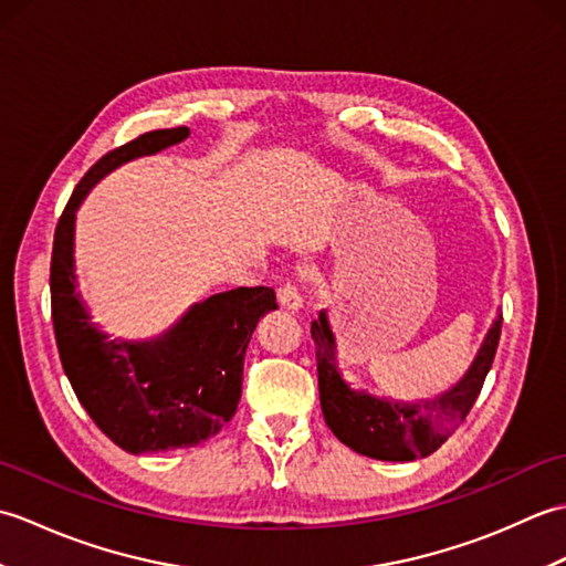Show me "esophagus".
I'll return each instance as SVG.
<instances>
[{"mask_svg":"<svg viewBox=\"0 0 566 566\" xmlns=\"http://www.w3.org/2000/svg\"><path fill=\"white\" fill-rule=\"evenodd\" d=\"M276 302H280L282 308L296 311L298 306H302V292H298L296 284L286 282V284L280 286V290H276Z\"/></svg>","mask_w":566,"mask_h":566,"instance_id":"esophagus-1","label":"esophagus"}]
</instances>
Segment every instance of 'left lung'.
Returning <instances> with one entry per match:
<instances>
[{
	"label": "left lung",
	"instance_id": "obj_1",
	"mask_svg": "<svg viewBox=\"0 0 566 566\" xmlns=\"http://www.w3.org/2000/svg\"><path fill=\"white\" fill-rule=\"evenodd\" d=\"M501 316L486 333V340L462 381L432 401L399 403L384 401L367 391L350 389L335 359V335L326 311L311 323V338L316 343L318 394L326 426L347 448L384 462H411L428 457L448 440L454 428L472 411L484 379L494 363Z\"/></svg>",
	"mask_w": 566,
	"mask_h": 566
}]
</instances>
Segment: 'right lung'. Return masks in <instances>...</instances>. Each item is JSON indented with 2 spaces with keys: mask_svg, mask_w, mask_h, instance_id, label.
I'll list each match as a JSON object with an SVG mask.
<instances>
[{
  "mask_svg": "<svg viewBox=\"0 0 566 566\" xmlns=\"http://www.w3.org/2000/svg\"><path fill=\"white\" fill-rule=\"evenodd\" d=\"M187 126L148 130L94 163L60 216L51 258V311L65 375L84 411L130 454L195 448L233 418L243 359L260 316L276 308L270 286H238L195 304L163 338H109L82 304L72 272L75 211L99 179L140 155L185 140Z\"/></svg>",
  "mask_w": 566,
  "mask_h": 566,
  "instance_id": "right-lung-1",
  "label": "right lung"
}]
</instances>
